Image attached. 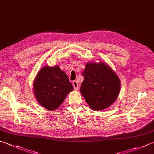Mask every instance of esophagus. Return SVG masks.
<instances>
[{"mask_svg": "<svg viewBox=\"0 0 154 154\" xmlns=\"http://www.w3.org/2000/svg\"><path fill=\"white\" fill-rule=\"evenodd\" d=\"M72 84H73V86L74 87V89L75 90H77L78 89H79V84H78V82L77 81H73V83H72Z\"/></svg>", "mask_w": 154, "mask_h": 154, "instance_id": "obj_1", "label": "esophagus"}]
</instances>
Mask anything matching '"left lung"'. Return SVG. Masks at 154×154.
I'll return each mask as SVG.
<instances>
[{"instance_id": "left-lung-1", "label": "left lung", "mask_w": 154, "mask_h": 154, "mask_svg": "<svg viewBox=\"0 0 154 154\" xmlns=\"http://www.w3.org/2000/svg\"><path fill=\"white\" fill-rule=\"evenodd\" d=\"M84 80L80 92L94 111L107 109L118 97L121 83L119 77L106 63L88 62L83 71Z\"/></svg>"}]
</instances>
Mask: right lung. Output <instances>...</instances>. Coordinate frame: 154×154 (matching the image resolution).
Returning a JSON list of instances; mask_svg holds the SVG:
<instances>
[{"label": "right lung", "instance_id": "obj_1", "mask_svg": "<svg viewBox=\"0 0 154 154\" xmlns=\"http://www.w3.org/2000/svg\"><path fill=\"white\" fill-rule=\"evenodd\" d=\"M73 87L59 65L42 67L33 81V91L38 103L45 109L56 110Z\"/></svg>", "mask_w": 154, "mask_h": 154}]
</instances>
